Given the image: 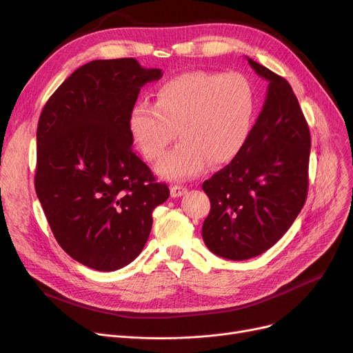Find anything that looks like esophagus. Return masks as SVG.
<instances>
[{
	"label": "esophagus",
	"instance_id": "obj_1",
	"mask_svg": "<svg viewBox=\"0 0 353 353\" xmlns=\"http://www.w3.org/2000/svg\"><path fill=\"white\" fill-rule=\"evenodd\" d=\"M188 192V188H184V186H172V189H170V193H172V197H180V196H183L184 193Z\"/></svg>",
	"mask_w": 353,
	"mask_h": 353
}]
</instances>
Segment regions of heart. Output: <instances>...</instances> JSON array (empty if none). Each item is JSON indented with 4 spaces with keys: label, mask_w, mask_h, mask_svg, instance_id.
I'll return each instance as SVG.
<instances>
[{
    "label": "heart",
    "mask_w": 353,
    "mask_h": 353,
    "mask_svg": "<svg viewBox=\"0 0 353 353\" xmlns=\"http://www.w3.org/2000/svg\"><path fill=\"white\" fill-rule=\"evenodd\" d=\"M254 92L239 72L193 70L156 88V103L139 101L130 110L128 130L148 161L163 157L179 133L183 140L159 164L160 174L189 179L232 161L252 128Z\"/></svg>",
    "instance_id": "obj_1"
}]
</instances>
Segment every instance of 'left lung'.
<instances>
[{
    "label": "left lung",
    "mask_w": 353,
    "mask_h": 353,
    "mask_svg": "<svg viewBox=\"0 0 353 353\" xmlns=\"http://www.w3.org/2000/svg\"><path fill=\"white\" fill-rule=\"evenodd\" d=\"M269 81L263 108L240 153L203 183L210 213L201 236L230 261L262 254L292 226L309 188L310 132L290 84L248 59Z\"/></svg>",
    "instance_id": "8db88e82"
}]
</instances>
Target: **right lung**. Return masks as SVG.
<instances>
[{"instance_id":"right-lung-1","label":"right lung","mask_w":353,"mask_h":353,"mask_svg":"<svg viewBox=\"0 0 353 353\" xmlns=\"http://www.w3.org/2000/svg\"><path fill=\"white\" fill-rule=\"evenodd\" d=\"M160 68L134 59L94 60L46 103L37 127L35 192L51 232L74 261L100 272L143 250L153 210L170 196L133 152L130 110Z\"/></svg>"}]
</instances>
